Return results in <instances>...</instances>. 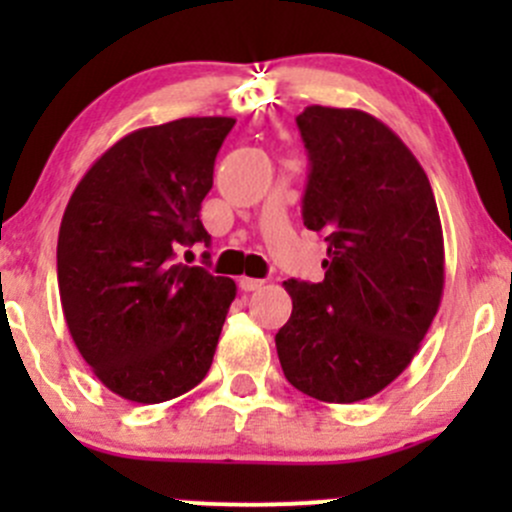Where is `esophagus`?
<instances>
[{"instance_id": "34e87169", "label": "esophagus", "mask_w": 512, "mask_h": 512, "mask_svg": "<svg viewBox=\"0 0 512 512\" xmlns=\"http://www.w3.org/2000/svg\"><path fill=\"white\" fill-rule=\"evenodd\" d=\"M240 285L242 292H257V289L265 287V280H255V277H240Z\"/></svg>"}]
</instances>
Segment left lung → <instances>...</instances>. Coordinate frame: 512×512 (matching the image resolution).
I'll use <instances>...</instances> for the list:
<instances>
[{
  "label": "left lung",
  "mask_w": 512,
  "mask_h": 512,
  "mask_svg": "<svg viewBox=\"0 0 512 512\" xmlns=\"http://www.w3.org/2000/svg\"><path fill=\"white\" fill-rule=\"evenodd\" d=\"M304 225L322 232V282L287 280L277 332L287 381L327 404L371 399L411 364L443 297L446 255L431 183L386 123L359 108L307 106Z\"/></svg>",
  "instance_id": "left-lung-1"
}]
</instances>
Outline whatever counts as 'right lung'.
Here are the masks:
<instances>
[{
  "label": "right lung",
  "instance_id": "obj_1",
  "mask_svg": "<svg viewBox=\"0 0 512 512\" xmlns=\"http://www.w3.org/2000/svg\"><path fill=\"white\" fill-rule=\"evenodd\" d=\"M235 118H178L113 143L71 193L59 227L61 309L106 389L136 404L185 394L208 374L237 287L175 262L210 235L200 205Z\"/></svg>",
  "mask_w": 512,
  "mask_h": 512
}]
</instances>
